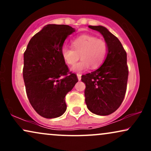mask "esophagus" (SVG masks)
Returning <instances> with one entry per match:
<instances>
[{
  "mask_svg": "<svg viewBox=\"0 0 151 151\" xmlns=\"http://www.w3.org/2000/svg\"><path fill=\"white\" fill-rule=\"evenodd\" d=\"M77 79H78V80L79 81H80L81 80V75L80 74H77Z\"/></svg>",
  "mask_w": 151,
  "mask_h": 151,
  "instance_id": "34e87169",
  "label": "esophagus"
}]
</instances>
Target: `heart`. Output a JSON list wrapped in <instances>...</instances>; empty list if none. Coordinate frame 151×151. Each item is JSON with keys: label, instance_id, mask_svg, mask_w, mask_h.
Here are the masks:
<instances>
[{"label": "heart", "instance_id": "heart-1", "mask_svg": "<svg viewBox=\"0 0 151 151\" xmlns=\"http://www.w3.org/2000/svg\"><path fill=\"white\" fill-rule=\"evenodd\" d=\"M72 48L64 46L62 55L67 65H73L81 57V61L71 68L72 72L81 73L91 69H96L104 62L108 53V45L105 41L91 35H81L72 42Z\"/></svg>", "mask_w": 151, "mask_h": 151}]
</instances>
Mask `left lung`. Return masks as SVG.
<instances>
[{"label": "left lung", "instance_id": "1", "mask_svg": "<svg viewBox=\"0 0 151 151\" xmlns=\"http://www.w3.org/2000/svg\"><path fill=\"white\" fill-rule=\"evenodd\" d=\"M99 32L108 45V53L101 67L81 76L85 84V102L93 114L107 116L120 106L126 91L129 71L127 55L119 40L101 25H89Z\"/></svg>", "mask_w": 151, "mask_h": 151}]
</instances>
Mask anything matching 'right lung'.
Returning a JSON list of instances; mask_svg holds the SVG:
<instances>
[{
	"mask_svg": "<svg viewBox=\"0 0 151 151\" xmlns=\"http://www.w3.org/2000/svg\"><path fill=\"white\" fill-rule=\"evenodd\" d=\"M74 31L67 25H47L31 38L24 52L27 96L35 111L46 119L65 113L66 94L78 81L76 74L69 73L62 55L65 40Z\"/></svg>",
	"mask_w": 151,
	"mask_h": 151,
	"instance_id": "right-lung-1",
	"label": "right lung"
}]
</instances>
